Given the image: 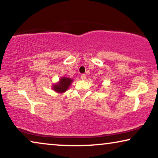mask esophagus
I'll return each instance as SVG.
<instances>
[{"label": "esophagus", "instance_id": "34e87169", "mask_svg": "<svg viewBox=\"0 0 158 158\" xmlns=\"http://www.w3.org/2000/svg\"><path fill=\"white\" fill-rule=\"evenodd\" d=\"M81 79H83V80H85L86 79V74H81Z\"/></svg>", "mask_w": 158, "mask_h": 158}]
</instances>
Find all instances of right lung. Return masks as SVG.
<instances>
[{
  "label": "right lung",
  "instance_id": "add662e5",
  "mask_svg": "<svg viewBox=\"0 0 158 158\" xmlns=\"http://www.w3.org/2000/svg\"><path fill=\"white\" fill-rule=\"evenodd\" d=\"M72 81V79L67 78V77H62L61 78L60 82L58 84H55L53 86V89L55 90L56 92L62 93L66 91V90L69 88L70 84Z\"/></svg>",
  "mask_w": 158,
  "mask_h": 158
}]
</instances>
